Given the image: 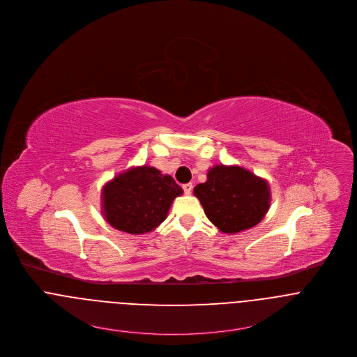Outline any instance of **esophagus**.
Returning <instances> with one entry per match:
<instances>
[{"label": "esophagus", "instance_id": "obj_1", "mask_svg": "<svg viewBox=\"0 0 357 357\" xmlns=\"http://www.w3.org/2000/svg\"><path fill=\"white\" fill-rule=\"evenodd\" d=\"M192 188H194L192 183H187V184H184V185H183V190H184V192L187 195H191V192H192Z\"/></svg>", "mask_w": 357, "mask_h": 357}]
</instances>
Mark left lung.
Returning <instances> with one entry per match:
<instances>
[{
	"label": "left lung",
	"instance_id": "left-lung-1",
	"mask_svg": "<svg viewBox=\"0 0 357 357\" xmlns=\"http://www.w3.org/2000/svg\"><path fill=\"white\" fill-rule=\"evenodd\" d=\"M194 195L207 218L222 233H238L258 225L270 207L267 181L240 166L215 165Z\"/></svg>",
	"mask_w": 357,
	"mask_h": 357
}]
</instances>
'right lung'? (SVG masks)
<instances>
[{
	"instance_id": "add662e5",
	"label": "right lung",
	"mask_w": 357,
	"mask_h": 357,
	"mask_svg": "<svg viewBox=\"0 0 357 357\" xmlns=\"http://www.w3.org/2000/svg\"><path fill=\"white\" fill-rule=\"evenodd\" d=\"M180 195L181 187L169 174L153 166H137L103 185L102 213L114 229L143 234L162 224Z\"/></svg>"
}]
</instances>
